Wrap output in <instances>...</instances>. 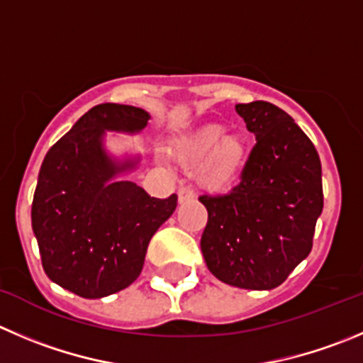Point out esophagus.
<instances>
[{
  "label": "esophagus",
  "mask_w": 363,
  "mask_h": 363,
  "mask_svg": "<svg viewBox=\"0 0 363 363\" xmlns=\"http://www.w3.org/2000/svg\"><path fill=\"white\" fill-rule=\"evenodd\" d=\"M194 199V192L189 187H179L178 189V203L179 205H185V203L192 201Z\"/></svg>",
  "instance_id": "34e87169"
}]
</instances>
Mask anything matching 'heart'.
<instances>
[{
	"label": "heart",
	"instance_id": "b5f03b06",
	"mask_svg": "<svg viewBox=\"0 0 363 363\" xmlns=\"http://www.w3.org/2000/svg\"><path fill=\"white\" fill-rule=\"evenodd\" d=\"M171 157L185 171L196 167V179L208 192L235 187L247 162V143L240 132H226L224 124H203L176 139Z\"/></svg>",
	"mask_w": 363,
	"mask_h": 363
}]
</instances>
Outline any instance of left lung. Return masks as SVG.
<instances>
[{
    "label": "left lung",
    "instance_id": "8db88e82",
    "mask_svg": "<svg viewBox=\"0 0 363 363\" xmlns=\"http://www.w3.org/2000/svg\"><path fill=\"white\" fill-rule=\"evenodd\" d=\"M235 110L257 144L230 194L199 198L208 212L201 253L223 283L271 291L312 250L323 212L320 160L294 119L272 103H240Z\"/></svg>",
    "mask_w": 363,
    "mask_h": 363
}]
</instances>
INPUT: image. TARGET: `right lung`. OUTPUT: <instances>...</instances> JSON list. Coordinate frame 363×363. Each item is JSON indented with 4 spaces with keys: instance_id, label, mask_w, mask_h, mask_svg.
<instances>
[{
    "instance_id": "right-lung-1",
    "label": "right lung",
    "mask_w": 363,
    "mask_h": 363,
    "mask_svg": "<svg viewBox=\"0 0 363 363\" xmlns=\"http://www.w3.org/2000/svg\"><path fill=\"white\" fill-rule=\"evenodd\" d=\"M150 113L103 103L76 121L48 151L32 203V228L48 278L85 299L130 287L147 244L176 210V194L151 198L123 176L139 167V153L116 157L106 132L139 135Z\"/></svg>"
}]
</instances>
